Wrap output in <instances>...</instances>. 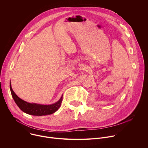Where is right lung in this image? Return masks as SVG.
Instances as JSON below:
<instances>
[{
  "label": "right lung",
  "instance_id": "right-lung-1",
  "mask_svg": "<svg viewBox=\"0 0 148 148\" xmlns=\"http://www.w3.org/2000/svg\"><path fill=\"white\" fill-rule=\"evenodd\" d=\"M10 88L12 96L16 104L17 105V106L19 107V108L21 111L29 115H36V116H42V115L52 114L58 110V108H60L62 103L63 96H61L60 99L57 102L49 105H44V104H36V103H28L21 99L16 95V93L14 92V91L12 89L10 82Z\"/></svg>",
  "mask_w": 148,
  "mask_h": 148
}]
</instances>
